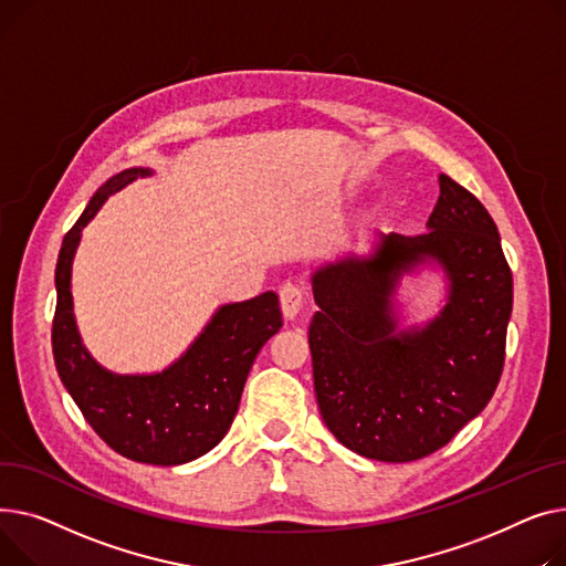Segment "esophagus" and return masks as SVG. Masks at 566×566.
Returning a JSON list of instances; mask_svg holds the SVG:
<instances>
[{"instance_id": "34e87169", "label": "esophagus", "mask_w": 566, "mask_h": 566, "mask_svg": "<svg viewBox=\"0 0 566 566\" xmlns=\"http://www.w3.org/2000/svg\"><path fill=\"white\" fill-rule=\"evenodd\" d=\"M279 302H281L283 317L285 319H294L298 315V311H302V306H304V292L298 290L296 285H292V283H285L279 290Z\"/></svg>"}]
</instances>
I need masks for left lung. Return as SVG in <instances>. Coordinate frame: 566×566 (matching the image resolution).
<instances>
[{"instance_id": "1", "label": "left lung", "mask_w": 566, "mask_h": 566, "mask_svg": "<svg viewBox=\"0 0 566 566\" xmlns=\"http://www.w3.org/2000/svg\"><path fill=\"white\" fill-rule=\"evenodd\" d=\"M427 232H390L370 255H345L313 274L319 311L308 343L324 424L345 448L377 461L437 452L491 400L505 363L512 272L478 198L448 176ZM437 261L449 302L422 327L399 328L394 287Z\"/></svg>"}]
</instances>
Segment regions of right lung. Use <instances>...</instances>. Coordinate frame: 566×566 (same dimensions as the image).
Here are the masks:
<instances>
[{
    "instance_id": "1",
    "label": "right lung",
    "mask_w": 566,
    "mask_h": 566,
    "mask_svg": "<svg viewBox=\"0 0 566 566\" xmlns=\"http://www.w3.org/2000/svg\"><path fill=\"white\" fill-rule=\"evenodd\" d=\"M146 176L153 171L127 169L109 178L65 232L54 272L52 352L65 390L99 439L132 461L178 467L210 452L226 437L251 365L262 345L279 334L283 317L279 296L264 292L249 302L221 306L203 334L161 373L114 375L93 360L73 315V258L82 228L107 198Z\"/></svg>"
}]
</instances>
